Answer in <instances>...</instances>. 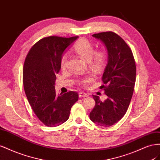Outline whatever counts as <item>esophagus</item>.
<instances>
[{
	"label": "esophagus",
	"mask_w": 160,
	"mask_h": 160,
	"mask_svg": "<svg viewBox=\"0 0 160 160\" xmlns=\"http://www.w3.org/2000/svg\"><path fill=\"white\" fill-rule=\"evenodd\" d=\"M88 95L85 93H83V92H80V93H79V98H86V97H88Z\"/></svg>",
	"instance_id": "obj_1"
}]
</instances>
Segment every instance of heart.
Returning <instances> with one entry per match:
<instances>
[{
	"label": "heart",
	"instance_id": "obj_1",
	"mask_svg": "<svg viewBox=\"0 0 160 160\" xmlns=\"http://www.w3.org/2000/svg\"><path fill=\"white\" fill-rule=\"evenodd\" d=\"M72 50L81 59L89 61V64L96 70H101L105 66L107 61V54L103 50L95 51V47L90 41L85 38H80L72 47ZM68 56L64 53L60 59V65L62 69L65 67ZM92 77L88 76L81 80V83L83 86H88L91 81Z\"/></svg>",
	"mask_w": 160,
	"mask_h": 160
}]
</instances>
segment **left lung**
<instances>
[{"mask_svg":"<svg viewBox=\"0 0 160 160\" xmlns=\"http://www.w3.org/2000/svg\"><path fill=\"white\" fill-rule=\"evenodd\" d=\"M107 48L108 63L102 77L101 85L108 99L104 101L93 95L95 105L89 118L100 126L109 127L126 113L134 90L136 67L132 50L123 38L111 32L93 35Z\"/></svg>","mask_w":160,"mask_h":160,"instance_id":"obj_1","label":"left lung"}]
</instances>
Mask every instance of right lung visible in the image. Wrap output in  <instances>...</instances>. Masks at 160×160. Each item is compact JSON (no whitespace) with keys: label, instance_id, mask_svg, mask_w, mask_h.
Here are the masks:
<instances>
[{"label":"right lung","instance_id":"add662e5","mask_svg":"<svg viewBox=\"0 0 160 160\" xmlns=\"http://www.w3.org/2000/svg\"><path fill=\"white\" fill-rule=\"evenodd\" d=\"M78 37L51 36L42 38L28 51L24 62L23 85L25 94L37 117L46 126L53 128L69 119L71 107L79 99L75 91L57 96L56 73L66 48Z\"/></svg>","mask_w":160,"mask_h":160}]
</instances>
